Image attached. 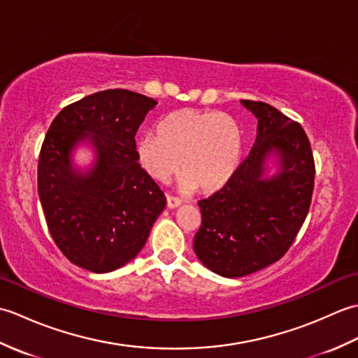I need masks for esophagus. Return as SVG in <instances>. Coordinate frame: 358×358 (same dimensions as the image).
Returning <instances> with one entry per match:
<instances>
[{
  "label": "esophagus",
  "mask_w": 358,
  "mask_h": 358,
  "mask_svg": "<svg viewBox=\"0 0 358 358\" xmlns=\"http://www.w3.org/2000/svg\"><path fill=\"white\" fill-rule=\"evenodd\" d=\"M166 201H167V208H169V209L178 208L181 204V200L177 199V196H173V195H166Z\"/></svg>",
  "instance_id": "1"
}]
</instances>
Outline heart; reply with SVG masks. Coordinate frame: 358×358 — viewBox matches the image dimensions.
<instances>
[{"instance_id": "b5f03b06", "label": "heart", "mask_w": 358, "mask_h": 358, "mask_svg": "<svg viewBox=\"0 0 358 358\" xmlns=\"http://www.w3.org/2000/svg\"><path fill=\"white\" fill-rule=\"evenodd\" d=\"M237 121L217 110L180 109L158 124V135L136 141V158L149 177L167 183L181 169V189L212 194L232 180L241 159Z\"/></svg>"}]
</instances>
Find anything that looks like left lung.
Returning <instances> with one entry per match:
<instances>
[{
    "label": "left lung",
    "mask_w": 358,
    "mask_h": 358,
    "mask_svg": "<svg viewBox=\"0 0 358 358\" xmlns=\"http://www.w3.org/2000/svg\"><path fill=\"white\" fill-rule=\"evenodd\" d=\"M258 120L257 138L232 180L199 201L201 226L194 237L200 262L222 277L268 268L291 248L306 220L315 164L303 127L263 101L241 100ZM272 155L279 172L266 178Z\"/></svg>",
    "instance_id": "8db88e82"
}]
</instances>
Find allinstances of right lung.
<instances>
[{"label": "right lung", "mask_w": 358, "mask_h": 358, "mask_svg": "<svg viewBox=\"0 0 358 358\" xmlns=\"http://www.w3.org/2000/svg\"><path fill=\"white\" fill-rule=\"evenodd\" d=\"M155 106L131 90H101L66 106L45 134L38 195L53 241L80 268L104 273L134 260L166 208L136 158L135 134ZM81 142L96 150L86 173L71 164Z\"/></svg>", "instance_id": "obj_1"}]
</instances>
